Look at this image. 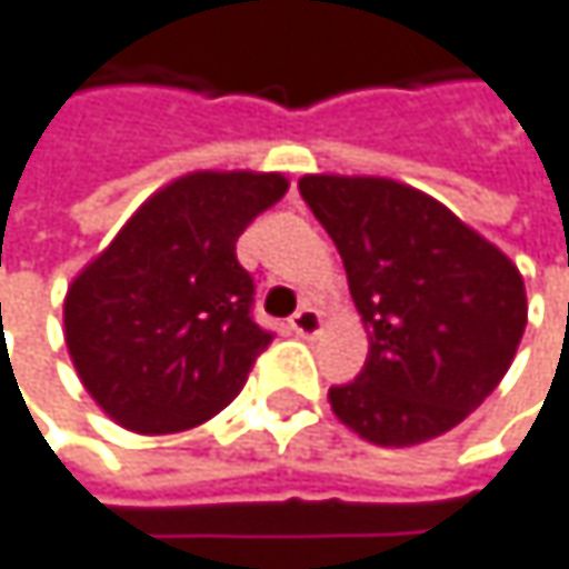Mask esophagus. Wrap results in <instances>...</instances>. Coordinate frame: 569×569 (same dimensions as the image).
<instances>
[{"label": "esophagus", "instance_id": "1", "mask_svg": "<svg viewBox=\"0 0 569 569\" xmlns=\"http://www.w3.org/2000/svg\"><path fill=\"white\" fill-rule=\"evenodd\" d=\"M290 330H293L297 337L310 340V337H317V333L323 330V317H320L313 307H303V310L290 320Z\"/></svg>", "mask_w": 569, "mask_h": 569}]
</instances>
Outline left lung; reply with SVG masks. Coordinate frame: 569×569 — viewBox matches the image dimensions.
<instances>
[{
  "label": "left lung",
  "mask_w": 569,
  "mask_h": 569,
  "mask_svg": "<svg viewBox=\"0 0 569 569\" xmlns=\"http://www.w3.org/2000/svg\"><path fill=\"white\" fill-rule=\"evenodd\" d=\"M300 192L343 256L370 337L363 373L330 390L337 420L377 447L443 437L517 357L527 327L520 269L407 182L310 172Z\"/></svg>",
  "instance_id": "obj_1"
}]
</instances>
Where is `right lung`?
I'll use <instances>...</instances> for the list:
<instances>
[{
    "label": "right lung",
    "instance_id": "right-lung-1",
    "mask_svg": "<svg viewBox=\"0 0 569 569\" xmlns=\"http://www.w3.org/2000/svg\"><path fill=\"white\" fill-rule=\"evenodd\" d=\"M290 189L282 172L196 169L156 189L69 282V360L119 427L179 433L246 383L269 333L249 317L239 232Z\"/></svg>",
    "mask_w": 569,
    "mask_h": 569
}]
</instances>
